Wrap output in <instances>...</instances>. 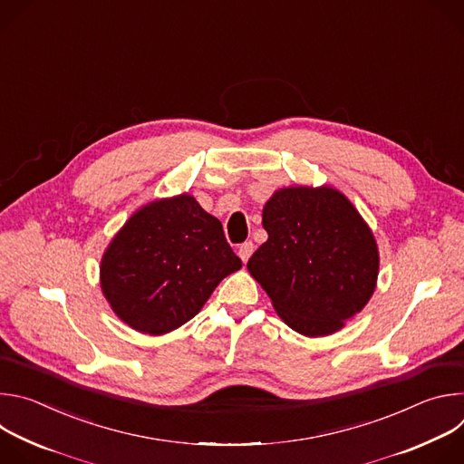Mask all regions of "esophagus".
I'll list each match as a JSON object with an SVG mask.
<instances>
[{
	"mask_svg": "<svg viewBox=\"0 0 464 464\" xmlns=\"http://www.w3.org/2000/svg\"><path fill=\"white\" fill-rule=\"evenodd\" d=\"M253 251H255V244L251 240H247V242L238 246V256L242 258V262H247V258L251 256Z\"/></svg>",
	"mask_w": 464,
	"mask_h": 464,
	"instance_id": "esophagus-1",
	"label": "esophagus"
}]
</instances>
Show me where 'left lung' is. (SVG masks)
Returning a JSON list of instances; mask_svg holds the SVG:
<instances>
[{
  "label": "left lung",
  "instance_id": "left-lung-1",
  "mask_svg": "<svg viewBox=\"0 0 464 464\" xmlns=\"http://www.w3.org/2000/svg\"><path fill=\"white\" fill-rule=\"evenodd\" d=\"M268 233L247 272L295 333H338L374 294L380 253L349 198L334 187H285L262 209Z\"/></svg>",
  "mask_w": 464,
  "mask_h": 464
}]
</instances>
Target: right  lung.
<instances>
[{
    "label": "right lung",
    "mask_w": 464,
    "mask_h": 464,
    "mask_svg": "<svg viewBox=\"0 0 464 464\" xmlns=\"http://www.w3.org/2000/svg\"><path fill=\"white\" fill-rule=\"evenodd\" d=\"M240 268L220 220L183 192L149 202L124 222L101 258V290L130 328L163 336Z\"/></svg>",
    "instance_id": "1"
}]
</instances>
